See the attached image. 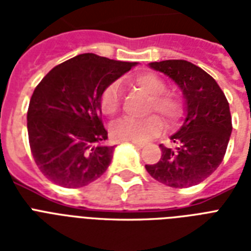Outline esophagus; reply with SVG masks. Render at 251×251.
Wrapping results in <instances>:
<instances>
[{
    "instance_id": "34e87169",
    "label": "esophagus",
    "mask_w": 251,
    "mask_h": 251,
    "mask_svg": "<svg viewBox=\"0 0 251 251\" xmlns=\"http://www.w3.org/2000/svg\"><path fill=\"white\" fill-rule=\"evenodd\" d=\"M127 143H131L133 146H135V147H138V149H143V143H139V142H127Z\"/></svg>"
}]
</instances>
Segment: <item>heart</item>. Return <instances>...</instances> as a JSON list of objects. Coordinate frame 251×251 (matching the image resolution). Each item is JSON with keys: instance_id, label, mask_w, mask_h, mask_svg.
<instances>
[{"instance_id": "heart-1", "label": "heart", "mask_w": 251, "mask_h": 251, "mask_svg": "<svg viewBox=\"0 0 251 251\" xmlns=\"http://www.w3.org/2000/svg\"><path fill=\"white\" fill-rule=\"evenodd\" d=\"M134 84L150 96L149 112H156L167 122H173L181 114V101L177 96L167 94V84L155 74H141L134 78ZM121 104V86L117 82L109 84L100 96V109L105 116H114ZM161 121L156 116L145 120L122 118L110 126L114 139L122 142H145L161 131Z\"/></svg>"}]
</instances>
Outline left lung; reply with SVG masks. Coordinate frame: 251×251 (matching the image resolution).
Here are the masks:
<instances>
[{
	"mask_svg": "<svg viewBox=\"0 0 251 251\" xmlns=\"http://www.w3.org/2000/svg\"><path fill=\"white\" fill-rule=\"evenodd\" d=\"M149 66L169 76L182 91L185 118L171 135L173 149L160 145L161 157L146 171L171 187L198 185L222 164L232 134L229 104L216 80L185 60L151 62Z\"/></svg>",
	"mask_w": 251,
	"mask_h": 251,
	"instance_id": "left-lung-1",
	"label": "left lung"
}]
</instances>
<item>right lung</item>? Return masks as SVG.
<instances>
[{"mask_svg": "<svg viewBox=\"0 0 251 251\" xmlns=\"http://www.w3.org/2000/svg\"><path fill=\"white\" fill-rule=\"evenodd\" d=\"M137 65L83 53L53 68L37 84L27 130L35 163L47 178L75 189L108 169L114 146L105 145L100 96Z\"/></svg>", "mask_w": 251, "mask_h": 251, "instance_id": "add662e5", "label": "right lung"}]
</instances>
